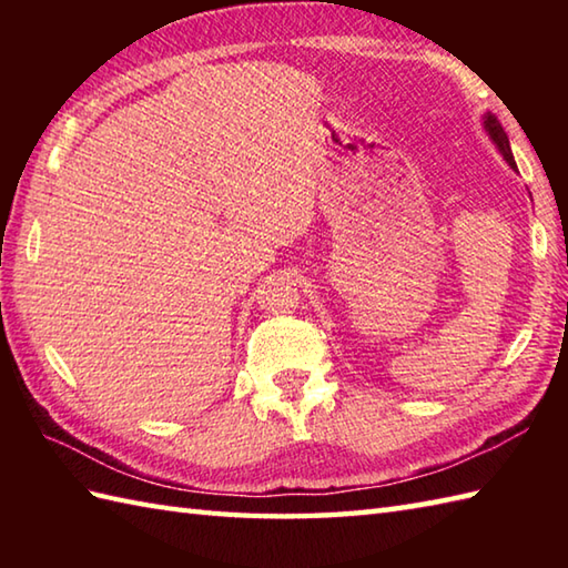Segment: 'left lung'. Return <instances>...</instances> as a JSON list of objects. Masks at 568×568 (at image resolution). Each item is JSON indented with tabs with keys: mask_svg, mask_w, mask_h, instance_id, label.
Listing matches in <instances>:
<instances>
[{
	"mask_svg": "<svg viewBox=\"0 0 568 568\" xmlns=\"http://www.w3.org/2000/svg\"><path fill=\"white\" fill-rule=\"evenodd\" d=\"M484 126H486V131H488V136L496 141V146H498V151L503 153V159L510 163V168H515L517 171V165H515V159H513V151H510V141H508V134H505L503 131V126H500V122H498V116L496 114H486L484 116Z\"/></svg>",
	"mask_w": 568,
	"mask_h": 568,
	"instance_id": "8db88e82",
	"label": "left lung"
}]
</instances>
